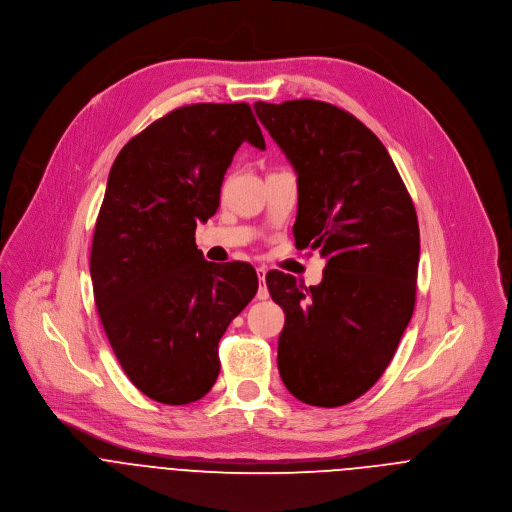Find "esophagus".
<instances>
[{
	"label": "esophagus",
	"mask_w": 512,
	"mask_h": 512,
	"mask_svg": "<svg viewBox=\"0 0 512 512\" xmlns=\"http://www.w3.org/2000/svg\"><path fill=\"white\" fill-rule=\"evenodd\" d=\"M265 275H267L265 267H257V277H259V289H257V299H261V301L269 299V289H267V283H265Z\"/></svg>",
	"instance_id": "34e87169"
}]
</instances>
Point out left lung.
<instances>
[{
    "label": "left lung",
    "mask_w": 512,
    "mask_h": 512,
    "mask_svg": "<svg viewBox=\"0 0 512 512\" xmlns=\"http://www.w3.org/2000/svg\"><path fill=\"white\" fill-rule=\"evenodd\" d=\"M255 113L297 173L295 245L327 259L315 287L265 277L285 313L279 373L299 401L341 407L379 381L413 317L417 211L385 145L349 111L293 99Z\"/></svg>",
    "instance_id": "left-lung-1"
}]
</instances>
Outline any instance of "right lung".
<instances>
[{
    "label": "right lung",
    "instance_id": "right-lung-1",
    "mask_svg": "<svg viewBox=\"0 0 512 512\" xmlns=\"http://www.w3.org/2000/svg\"><path fill=\"white\" fill-rule=\"evenodd\" d=\"M243 141L265 149L247 103L185 105L129 139L109 171L91 243L93 297L121 369L163 405L211 391L219 339L259 287L249 263H211L195 245Z\"/></svg>",
    "mask_w": 512,
    "mask_h": 512
}]
</instances>
